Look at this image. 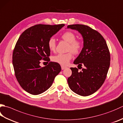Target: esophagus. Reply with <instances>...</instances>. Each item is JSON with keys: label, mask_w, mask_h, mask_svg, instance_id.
<instances>
[{"label": "esophagus", "mask_w": 123, "mask_h": 123, "mask_svg": "<svg viewBox=\"0 0 123 123\" xmlns=\"http://www.w3.org/2000/svg\"><path fill=\"white\" fill-rule=\"evenodd\" d=\"M67 68L66 67H64V66H61V69H62V70H64V69H65Z\"/></svg>", "instance_id": "34e87169"}]
</instances>
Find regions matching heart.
Listing matches in <instances>:
<instances>
[{
  "mask_svg": "<svg viewBox=\"0 0 123 123\" xmlns=\"http://www.w3.org/2000/svg\"><path fill=\"white\" fill-rule=\"evenodd\" d=\"M61 38L69 43L67 50L69 52L65 54H59L52 57L53 61L62 66H67L73 58V54H77L80 53L83 47L81 41L76 40V36L70 31H67L61 35ZM48 47L51 51H54L56 47V43L53 38H50L48 41Z\"/></svg>",
  "mask_w": 123,
  "mask_h": 123,
  "instance_id": "b5f03b06",
  "label": "heart"
}]
</instances>
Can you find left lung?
Listing matches in <instances>:
<instances>
[{
    "label": "left lung",
    "instance_id": "left-lung-1",
    "mask_svg": "<svg viewBox=\"0 0 123 123\" xmlns=\"http://www.w3.org/2000/svg\"><path fill=\"white\" fill-rule=\"evenodd\" d=\"M67 28L77 30L84 41L83 49L74 63L84 68L80 71L76 68H70L72 74L68 78L69 86L79 95H90L101 87L107 77L110 61L109 49L103 36L90 26L72 25Z\"/></svg>",
    "mask_w": 123,
    "mask_h": 123
}]
</instances>
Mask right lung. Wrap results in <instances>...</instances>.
<instances>
[{
    "label": "right lung",
    "mask_w": 123,
    "mask_h": 123,
    "mask_svg": "<svg viewBox=\"0 0 123 123\" xmlns=\"http://www.w3.org/2000/svg\"><path fill=\"white\" fill-rule=\"evenodd\" d=\"M64 26L35 25L24 31L17 41L12 57L15 75L22 88L31 94L48 90L61 70L56 62H50L44 67L39 64L42 60L50 61L48 41Z\"/></svg>",
    "instance_id": "add662e5"
}]
</instances>
